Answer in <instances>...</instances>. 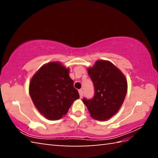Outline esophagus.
Segmentation results:
<instances>
[{
  "label": "esophagus",
  "mask_w": 158,
  "mask_h": 158,
  "mask_svg": "<svg viewBox=\"0 0 158 158\" xmlns=\"http://www.w3.org/2000/svg\"><path fill=\"white\" fill-rule=\"evenodd\" d=\"M79 96H80V98H82L83 97V90H81V89H80V90H79Z\"/></svg>",
  "instance_id": "obj_1"
}]
</instances>
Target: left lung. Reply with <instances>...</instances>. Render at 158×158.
<instances>
[{"label": "left lung", "mask_w": 158, "mask_h": 158, "mask_svg": "<svg viewBox=\"0 0 158 158\" xmlns=\"http://www.w3.org/2000/svg\"><path fill=\"white\" fill-rule=\"evenodd\" d=\"M95 87L92 100L83 99L90 116L106 121L114 116L123 103L127 82L123 73L109 60H98L87 69Z\"/></svg>", "instance_id": "1"}]
</instances>
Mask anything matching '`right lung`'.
I'll list each match as a JSON object with an SVG mask.
<instances>
[{"mask_svg":"<svg viewBox=\"0 0 158 158\" xmlns=\"http://www.w3.org/2000/svg\"><path fill=\"white\" fill-rule=\"evenodd\" d=\"M69 71L59 61L49 62L34 74L29 84V94L35 106L50 121L60 119L79 98Z\"/></svg>","mask_w":158,"mask_h":158,"instance_id":"add662e5","label":"right lung"}]
</instances>
